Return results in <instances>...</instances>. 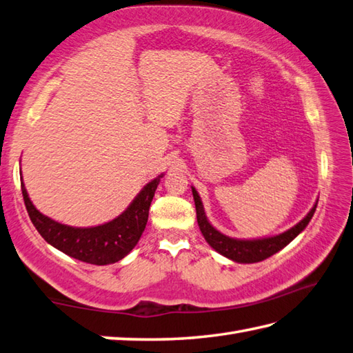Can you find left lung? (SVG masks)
<instances>
[{
  "label": "left lung",
  "instance_id": "1",
  "mask_svg": "<svg viewBox=\"0 0 353 353\" xmlns=\"http://www.w3.org/2000/svg\"><path fill=\"white\" fill-rule=\"evenodd\" d=\"M191 190H192V197H194V203H196L197 223H199L200 231L203 234L205 240L208 241L210 246L214 248L219 254L225 255L226 259H230L232 261H237V263H257V261L266 260L275 252L283 250V248L291 243V241L307 226V223L310 222V219H312L315 212L316 203H319L316 202L314 205V208L307 212V216L303 219L301 222L292 226L291 230H288L283 234H279V236L255 239V240H240V239H231L225 236V234L219 232L216 228L208 222V219L205 216V210H203L202 200H200V196L197 194L194 186H191Z\"/></svg>",
  "mask_w": 353,
  "mask_h": 353
}]
</instances>
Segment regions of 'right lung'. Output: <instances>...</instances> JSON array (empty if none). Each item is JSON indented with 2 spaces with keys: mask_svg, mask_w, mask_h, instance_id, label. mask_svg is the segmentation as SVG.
<instances>
[{
  "mask_svg": "<svg viewBox=\"0 0 353 353\" xmlns=\"http://www.w3.org/2000/svg\"><path fill=\"white\" fill-rule=\"evenodd\" d=\"M162 176L145 185L119 217L92 228L67 226L41 214L27 194L23 176H21V191L32 223L47 243L84 263L112 265L125 257L139 241L147 226L151 200L154 197Z\"/></svg>",
  "mask_w": 353,
  "mask_h": 353,
  "instance_id": "add662e5",
  "label": "right lung"
}]
</instances>
